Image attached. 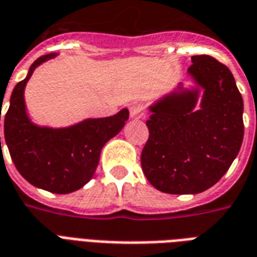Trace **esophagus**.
<instances>
[{"label": "esophagus", "mask_w": 257, "mask_h": 257, "mask_svg": "<svg viewBox=\"0 0 257 257\" xmlns=\"http://www.w3.org/2000/svg\"><path fill=\"white\" fill-rule=\"evenodd\" d=\"M129 112H131V117L135 119H139V118L145 117V108L140 103H132L129 106Z\"/></svg>", "instance_id": "34e87169"}]
</instances>
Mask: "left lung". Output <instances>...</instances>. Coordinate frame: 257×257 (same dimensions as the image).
Here are the masks:
<instances>
[{
	"label": "left lung",
	"mask_w": 257,
	"mask_h": 257,
	"mask_svg": "<svg viewBox=\"0 0 257 257\" xmlns=\"http://www.w3.org/2000/svg\"><path fill=\"white\" fill-rule=\"evenodd\" d=\"M197 88L178 90L150 106V136L142 169L157 190L198 194L216 184L238 156L243 139V101L227 66L208 55L191 58ZM203 90L198 110L199 90Z\"/></svg>",
	"instance_id": "8db88e82"
}]
</instances>
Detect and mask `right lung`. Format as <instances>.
<instances>
[{"label":"right lung","mask_w":257,"mask_h":257,"mask_svg":"<svg viewBox=\"0 0 257 257\" xmlns=\"http://www.w3.org/2000/svg\"><path fill=\"white\" fill-rule=\"evenodd\" d=\"M55 56L56 53H49L37 59L27 77L15 86L4 134L15 167L29 183L51 193L68 194L81 189L95 175L103 146L123 128L129 111L122 108L111 117L89 118L68 128L53 129L31 122L26 112V84L36 67Z\"/></svg>","instance_id":"1"}]
</instances>
